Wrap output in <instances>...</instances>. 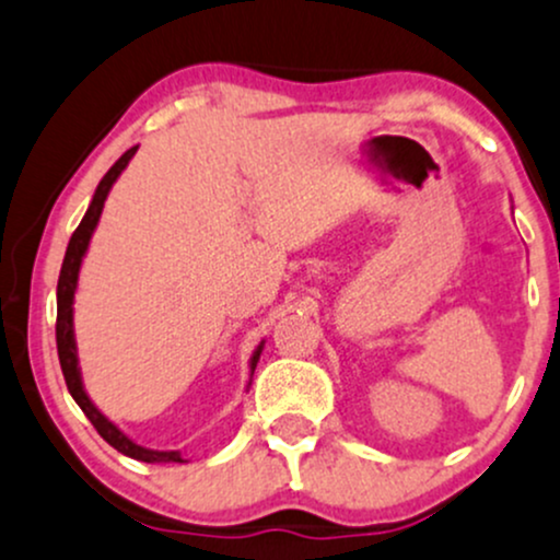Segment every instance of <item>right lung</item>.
<instances>
[{
    "label": "right lung",
    "instance_id": "add662e5",
    "mask_svg": "<svg viewBox=\"0 0 560 560\" xmlns=\"http://www.w3.org/2000/svg\"><path fill=\"white\" fill-rule=\"evenodd\" d=\"M138 152V147L128 149L114 165L109 167L104 178H101L98 189H95L93 202H90L88 213L82 215L80 226H77L74 234L69 240V248H66L63 256V267H61V278H58V320H56V341H58V360H61V371L66 378V387H69L71 398L77 400V406L85 411V417L93 422L98 435L104 438L109 446H114L119 454L130 456V459L138 462H149V465H158V462H184V456L178 451H154V448H143L138 443L130 441L117 424L109 422L104 413L95 408V402L88 398L85 384H82V371H80V358H77V339H74V293H77V280H80V267L82 258L88 254L90 237H93L95 226H98L101 210H104L106 197H109L114 182L119 178V173L128 167V162L133 160V154ZM264 341L256 347L254 354H250V376H254L258 358H261Z\"/></svg>",
    "mask_w": 560,
    "mask_h": 560
}]
</instances>
